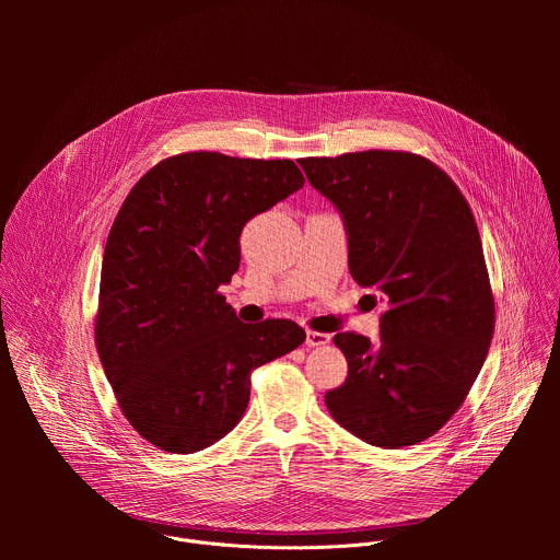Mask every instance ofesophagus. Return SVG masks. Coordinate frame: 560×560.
<instances>
[{
  "instance_id": "esophagus-1",
  "label": "esophagus",
  "mask_w": 560,
  "mask_h": 560,
  "mask_svg": "<svg viewBox=\"0 0 560 560\" xmlns=\"http://www.w3.org/2000/svg\"><path fill=\"white\" fill-rule=\"evenodd\" d=\"M326 343H330V335H326V332H314V330H307V332H305V346H307V348L326 346Z\"/></svg>"
}]
</instances>
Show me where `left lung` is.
<instances>
[{
    "label": "left lung",
    "mask_w": 560,
    "mask_h": 560,
    "mask_svg": "<svg viewBox=\"0 0 560 560\" xmlns=\"http://www.w3.org/2000/svg\"><path fill=\"white\" fill-rule=\"evenodd\" d=\"M299 164L343 214L352 279L383 301L378 343L335 335L348 378L326 392V406L370 445H417L463 406L494 337V294L471 208L445 171L415 152L363 150Z\"/></svg>",
    "instance_id": "8db88e82"
}]
</instances>
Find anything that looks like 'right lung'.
<instances>
[{
  "mask_svg": "<svg viewBox=\"0 0 560 560\" xmlns=\"http://www.w3.org/2000/svg\"><path fill=\"white\" fill-rule=\"evenodd\" d=\"M290 159L197 150L162 159L121 203L102 261L95 346L141 439L199 452L242 421L250 374L305 341L288 318L242 324L219 285L244 225L303 188Z\"/></svg>",
  "mask_w": 560,
  "mask_h": 560,
  "instance_id": "1",
  "label": "right lung"
}]
</instances>
